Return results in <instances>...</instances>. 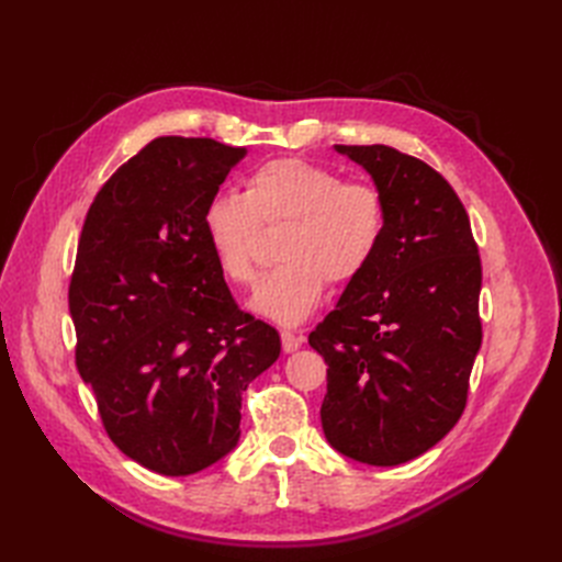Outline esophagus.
Segmentation results:
<instances>
[{"label":"esophagus","mask_w":562,"mask_h":562,"mask_svg":"<svg viewBox=\"0 0 562 562\" xmlns=\"http://www.w3.org/2000/svg\"><path fill=\"white\" fill-rule=\"evenodd\" d=\"M302 342H304V337L300 333H291V330H283L281 333V345H283L285 353L297 351L302 347Z\"/></svg>","instance_id":"obj_1"}]
</instances>
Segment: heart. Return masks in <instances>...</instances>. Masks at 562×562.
<instances>
[{
    "label": "heart",
    "instance_id": "1",
    "mask_svg": "<svg viewBox=\"0 0 562 562\" xmlns=\"http://www.w3.org/2000/svg\"><path fill=\"white\" fill-rule=\"evenodd\" d=\"M389 211L380 187L342 180L333 168L307 159H274L246 180V192L217 194L203 211V234L213 260L234 285L258 277L262 229L283 227L277 260L255 291L250 307L281 326L307 318L326 281L345 285L378 258Z\"/></svg>",
    "mask_w": 562,
    "mask_h": 562
}]
</instances>
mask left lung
<instances>
[{
  "mask_svg": "<svg viewBox=\"0 0 562 562\" xmlns=\"http://www.w3.org/2000/svg\"><path fill=\"white\" fill-rule=\"evenodd\" d=\"M386 199L378 258L310 333L328 363L321 424L356 462L396 467L462 417L481 349V255L469 215L429 164L386 145H335Z\"/></svg>",
  "mask_w": 562,
  "mask_h": 562,
  "instance_id": "1",
  "label": "left lung"
}]
</instances>
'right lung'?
<instances>
[{
  "instance_id": "add662e5",
  "label": "right lung",
  "mask_w": 562,
  "mask_h": 562,
  "mask_svg": "<svg viewBox=\"0 0 562 562\" xmlns=\"http://www.w3.org/2000/svg\"><path fill=\"white\" fill-rule=\"evenodd\" d=\"M246 155L164 135L100 187L70 279L75 361L112 443L161 475L215 464L241 436V396L279 359L269 323L239 310L203 211Z\"/></svg>"
}]
</instances>
